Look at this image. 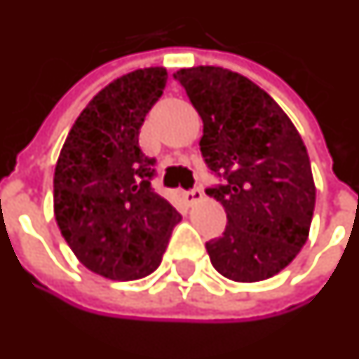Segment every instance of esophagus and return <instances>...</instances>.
<instances>
[{
	"label": "esophagus",
	"instance_id": "obj_1",
	"mask_svg": "<svg viewBox=\"0 0 359 359\" xmlns=\"http://www.w3.org/2000/svg\"><path fill=\"white\" fill-rule=\"evenodd\" d=\"M182 198H184V202L187 204H196L200 202L204 194H202V190L200 188H192V190H187V192H182Z\"/></svg>",
	"mask_w": 359,
	"mask_h": 359
}]
</instances>
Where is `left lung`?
<instances>
[{
    "instance_id": "left-lung-1",
    "label": "left lung",
    "mask_w": 359,
    "mask_h": 359,
    "mask_svg": "<svg viewBox=\"0 0 359 359\" xmlns=\"http://www.w3.org/2000/svg\"><path fill=\"white\" fill-rule=\"evenodd\" d=\"M204 122L200 151L225 184L208 188L227 214L222 237L205 243L214 268L233 282L282 272L307 243L315 182L299 132L249 77L215 66L175 74Z\"/></svg>"
}]
</instances>
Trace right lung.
I'll use <instances>...</instances> for the list:
<instances>
[{"mask_svg":"<svg viewBox=\"0 0 359 359\" xmlns=\"http://www.w3.org/2000/svg\"><path fill=\"white\" fill-rule=\"evenodd\" d=\"M165 67L114 79L77 116L54 171V215L77 260L109 280L157 270L180 214L151 188L140 149L145 114L163 95Z\"/></svg>","mask_w":359,"mask_h":359,"instance_id":"1","label":"right lung"}]
</instances>
